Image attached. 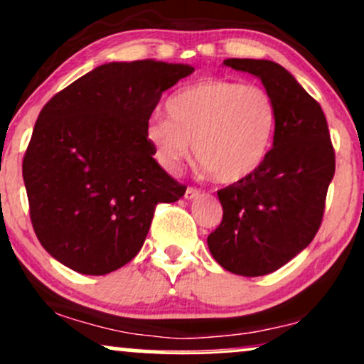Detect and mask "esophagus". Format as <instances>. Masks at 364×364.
Returning <instances> with one entry per match:
<instances>
[{
  "label": "esophagus",
  "instance_id": "34e87169",
  "mask_svg": "<svg viewBox=\"0 0 364 364\" xmlns=\"http://www.w3.org/2000/svg\"><path fill=\"white\" fill-rule=\"evenodd\" d=\"M198 193H200V190H197L195 186H188V188H186V192H185V198H186V200H192V198L198 197Z\"/></svg>",
  "mask_w": 364,
  "mask_h": 364
}]
</instances>
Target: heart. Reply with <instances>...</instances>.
I'll list each match as a JSON object with an SVG mask.
<instances>
[{"label": "heart", "instance_id": "heart-1", "mask_svg": "<svg viewBox=\"0 0 364 364\" xmlns=\"http://www.w3.org/2000/svg\"><path fill=\"white\" fill-rule=\"evenodd\" d=\"M169 120H148V143L167 171L193 151L216 181L239 183L265 162L277 129V106L263 87L232 80H200L171 95Z\"/></svg>", "mask_w": 364, "mask_h": 364}]
</instances>
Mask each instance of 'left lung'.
I'll use <instances>...</instances> for the list:
<instances>
[{
	"instance_id": "obj_1",
	"label": "left lung",
	"mask_w": 364,
	"mask_h": 364,
	"mask_svg": "<svg viewBox=\"0 0 364 364\" xmlns=\"http://www.w3.org/2000/svg\"><path fill=\"white\" fill-rule=\"evenodd\" d=\"M223 64L258 76L277 106L274 146L255 174L218 192L223 220L208 237L213 258L225 270L258 277L312 242L335 174V150L319 102L291 73L265 59Z\"/></svg>"
}]
</instances>
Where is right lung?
Segmentation results:
<instances>
[{"mask_svg": "<svg viewBox=\"0 0 364 364\" xmlns=\"http://www.w3.org/2000/svg\"><path fill=\"white\" fill-rule=\"evenodd\" d=\"M192 73L151 59L102 64L43 106L22 178L34 233L57 262L85 275L120 269L143 247L156 204L185 195L144 129L162 92Z\"/></svg>", "mask_w": 364, "mask_h": 364, "instance_id": "add662e5", "label": "right lung"}]
</instances>
